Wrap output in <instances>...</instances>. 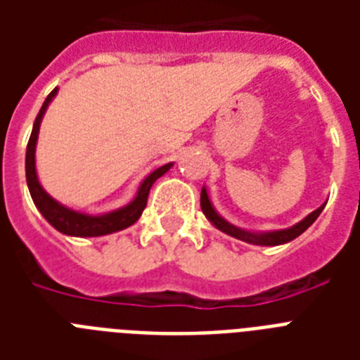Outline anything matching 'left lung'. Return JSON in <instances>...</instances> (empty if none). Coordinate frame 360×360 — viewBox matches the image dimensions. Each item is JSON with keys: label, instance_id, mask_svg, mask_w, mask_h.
Returning a JSON list of instances; mask_svg holds the SVG:
<instances>
[{"label": "left lung", "instance_id": "left-lung-1", "mask_svg": "<svg viewBox=\"0 0 360 360\" xmlns=\"http://www.w3.org/2000/svg\"><path fill=\"white\" fill-rule=\"evenodd\" d=\"M200 203H202V211L203 214L207 217L211 222H213L217 228H219L220 231H224V233H228V236L236 237V239H240L245 240V243H250V245H262V246H276V245H284V243H290V240H293L295 237H299L302 233V231H307L310 226L316 222V219H318L319 214H321V211H323L325 203L321 205V207H318L316 211H312V213L308 214L307 219H302L301 222H297L295 226H291V228H288V230H278V231H267V233H252V231H246V230H240V228H236L233 224H230V222H226L222 217H220L217 211H214V207L211 205V202H209V196H207V191H205V186L202 188V196H200Z\"/></svg>", "mask_w": 360, "mask_h": 360}]
</instances>
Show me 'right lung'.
Returning <instances> with one entry per match:
<instances>
[{
  "label": "right lung",
  "instance_id": "1",
  "mask_svg": "<svg viewBox=\"0 0 360 360\" xmlns=\"http://www.w3.org/2000/svg\"><path fill=\"white\" fill-rule=\"evenodd\" d=\"M58 93V87L53 89L50 95L46 97L42 108L39 110L37 114V120L33 123V130H31L30 141H27V151H25V179H27V186H30V194L33 198V203L37 205V209L41 211V214L50 222V224L56 228L58 231L65 233V236H75V237H98V236H108V233H114V231L124 230L140 219L143 209L147 205V196H149V191H151L153 183L168 172L172 168V162L164 164L160 168H157L155 172L147 175L143 183L138 188V194L129 205L117 209V211H112V213L98 214V217H93V214L78 213V211H72V209L65 207L59 202H56L50 194L44 192V188L41 186L39 179H37V169H35V147H37V138H39V129H41L42 115L46 112L48 104L52 103V98L56 97Z\"/></svg>",
  "mask_w": 360,
  "mask_h": 360
}]
</instances>
